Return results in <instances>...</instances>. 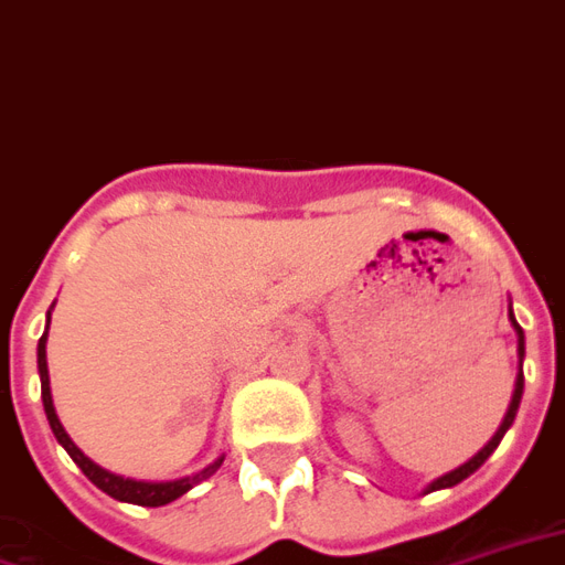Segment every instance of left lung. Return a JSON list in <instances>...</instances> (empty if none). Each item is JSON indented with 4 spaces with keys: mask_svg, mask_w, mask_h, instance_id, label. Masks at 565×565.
<instances>
[{
    "mask_svg": "<svg viewBox=\"0 0 565 565\" xmlns=\"http://www.w3.org/2000/svg\"><path fill=\"white\" fill-rule=\"evenodd\" d=\"M509 322H512L514 333H518V361H521V367H524V355H526V352H524V331H521V324H518V319H514L512 307H509ZM521 397H524V370H518V379H514V391H512V403H509V409H505V418H502V424L497 427V434L491 436V443L481 448L479 455L469 457L467 463H460V467L451 469V472H446V476H439L436 481H430V484H427V491H424V493L443 491V488H455V484H460L463 479H469V476H472V472H476V469H479L481 463H484V460L493 455V451H497V446H500V439L505 436V430L512 427L514 415H518V406H521Z\"/></svg>",
    "mask_w": 565,
    "mask_h": 565,
    "instance_id": "1",
    "label": "left lung"
}]
</instances>
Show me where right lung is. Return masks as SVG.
Masks as SVG:
<instances>
[{
	"label": "right lung",
	"mask_w": 565,
	"mask_h": 565,
	"mask_svg": "<svg viewBox=\"0 0 565 565\" xmlns=\"http://www.w3.org/2000/svg\"><path fill=\"white\" fill-rule=\"evenodd\" d=\"M47 328H51V310H47ZM47 328L41 333L39 340V376H41V401H44V415H47V422H51V430L56 436V443L68 451L77 467L84 469V476L93 484H96L98 491H105L108 497L119 502H135V505H168V502H174L177 497H183L186 491H192L195 484H201L204 479H210L216 469L222 467V460L225 455L216 457L213 463L195 472V476H186V479H177V481H138V479H126V476H117V472H108V469H102L98 463H93L89 457L81 451V448L74 446L72 436L65 434L63 422H60V415H56V406H53V394H51V373H47Z\"/></svg>",
	"instance_id": "right-lung-1"
}]
</instances>
